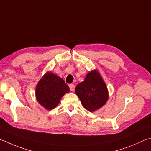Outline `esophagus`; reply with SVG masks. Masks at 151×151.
<instances>
[{"instance_id": "obj_1", "label": "esophagus", "mask_w": 151, "mask_h": 151, "mask_svg": "<svg viewBox=\"0 0 151 151\" xmlns=\"http://www.w3.org/2000/svg\"><path fill=\"white\" fill-rule=\"evenodd\" d=\"M69 88H70V89L71 91H73L75 90V86H74L73 84H70V85H69Z\"/></svg>"}]
</instances>
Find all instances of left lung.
<instances>
[{
	"instance_id": "obj_1",
	"label": "left lung",
	"mask_w": 151,
	"mask_h": 151,
	"mask_svg": "<svg viewBox=\"0 0 151 151\" xmlns=\"http://www.w3.org/2000/svg\"><path fill=\"white\" fill-rule=\"evenodd\" d=\"M75 91L83 106L91 112L101 107L108 99L107 86L97 71L88 73L84 81L76 86Z\"/></svg>"
}]
</instances>
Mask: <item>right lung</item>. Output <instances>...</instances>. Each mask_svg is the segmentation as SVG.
<instances>
[{
    "label": "right lung",
    "mask_w": 151,
    "mask_h": 151,
    "mask_svg": "<svg viewBox=\"0 0 151 151\" xmlns=\"http://www.w3.org/2000/svg\"><path fill=\"white\" fill-rule=\"evenodd\" d=\"M69 91L68 86L62 78L48 72L45 74L37 85L36 99L42 106L51 110L57 106L62 97Z\"/></svg>",
    "instance_id": "right-lung-1"
}]
</instances>
